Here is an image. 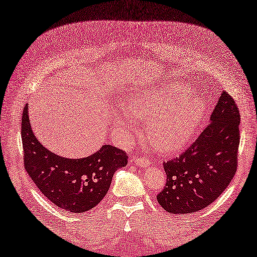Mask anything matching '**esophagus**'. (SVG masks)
<instances>
[{"mask_svg":"<svg viewBox=\"0 0 257 257\" xmlns=\"http://www.w3.org/2000/svg\"><path fill=\"white\" fill-rule=\"evenodd\" d=\"M132 161H133V163H136L138 166H142V167H148V166L150 165V160L145 158V157L133 156Z\"/></svg>","mask_w":257,"mask_h":257,"instance_id":"1","label":"esophagus"}]
</instances>
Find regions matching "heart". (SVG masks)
Wrapping results in <instances>:
<instances>
[{"instance_id": "heart-1", "label": "heart", "mask_w": 257, "mask_h": 257, "mask_svg": "<svg viewBox=\"0 0 257 257\" xmlns=\"http://www.w3.org/2000/svg\"><path fill=\"white\" fill-rule=\"evenodd\" d=\"M126 110H115L114 119L126 137L137 132L134 119L145 121L147 137L161 151L175 152L190 143L204 115V103L186 84L168 82L134 94Z\"/></svg>"}]
</instances>
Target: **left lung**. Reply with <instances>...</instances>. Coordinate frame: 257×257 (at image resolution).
<instances>
[{
    "label": "left lung",
    "instance_id": "obj_1",
    "mask_svg": "<svg viewBox=\"0 0 257 257\" xmlns=\"http://www.w3.org/2000/svg\"><path fill=\"white\" fill-rule=\"evenodd\" d=\"M239 120L235 100L223 91L197 140L164 164L167 182L157 200L167 212H197L222 194L236 174Z\"/></svg>",
    "mask_w": 257,
    "mask_h": 257
}]
</instances>
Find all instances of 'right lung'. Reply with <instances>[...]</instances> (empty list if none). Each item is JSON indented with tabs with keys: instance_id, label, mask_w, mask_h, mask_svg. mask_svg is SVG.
I'll return each mask as SVG.
<instances>
[{
	"instance_id": "1",
	"label": "right lung",
	"mask_w": 257,
	"mask_h": 257,
	"mask_svg": "<svg viewBox=\"0 0 257 257\" xmlns=\"http://www.w3.org/2000/svg\"><path fill=\"white\" fill-rule=\"evenodd\" d=\"M21 138L25 168L30 178L49 201L72 213L94 208L107 194L116 170L127 164L126 154L109 145L80 159L49 151L35 137L28 105L22 112Z\"/></svg>"
}]
</instances>
